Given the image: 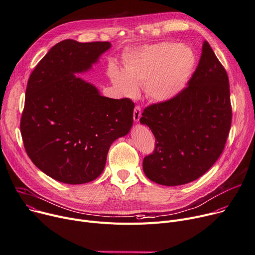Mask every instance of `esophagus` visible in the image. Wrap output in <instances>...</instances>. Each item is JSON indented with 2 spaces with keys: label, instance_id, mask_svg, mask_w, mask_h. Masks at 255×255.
Returning a JSON list of instances; mask_svg holds the SVG:
<instances>
[{
  "label": "esophagus",
  "instance_id": "obj_1",
  "mask_svg": "<svg viewBox=\"0 0 255 255\" xmlns=\"http://www.w3.org/2000/svg\"><path fill=\"white\" fill-rule=\"evenodd\" d=\"M142 115V111H141V107L140 106H135L133 109V121L134 122H139L141 119Z\"/></svg>",
  "mask_w": 255,
  "mask_h": 255
}]
</instances>
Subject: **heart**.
<instances>
[{
    "instance_id": "1",
    "label": "heart",
    "mask_w": 255,
    "mask_h": 255,
    "mask_svg": "<svg viewBox=\"0 0 255 255\" xmlns=\"http://www.w3.org/2000/svg\"><path fill=\"white\" fill-rule=\"evenodd\" d=\"M196 63L191 48L177 43H160L128 52L124 73L110 71L112 83L123 95L134 97L138 87L156 102H167L186 88Z\"/></svg>"
}]
</instances>
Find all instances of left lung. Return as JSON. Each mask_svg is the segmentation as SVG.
<instances>
[{"label": "left lung", "mask_w": 255, "mask_h": 255, "mask_svg": "<svg viewBox=\"0 0 255 255\" xmlns=\"http://www.w3.org/2000/svg\"><path fill=\"white\" fill-rule=\"evenodd\" d=\"M140 123L155 136L154 152L144 158L143 170L156 184H188L219 159L232 123L230 85L206 41L188 87L174 99L145 108Z\"/></svg>", "instance_id": "left-lung-1"}]
</instances>
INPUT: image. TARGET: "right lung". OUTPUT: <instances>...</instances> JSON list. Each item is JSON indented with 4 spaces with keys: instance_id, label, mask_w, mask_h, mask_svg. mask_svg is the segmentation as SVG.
Instances as JSON below:
<instances>
[{
    "instance_id": "right-lung-1",
    "label": "right lung",
    "mask_w": 255,
    "mask_h": 255,
    "mask_svg": "<svg viewBox=\"0 0 255 255\" xmlns=\"http://www.w3.org/2000/svg\"><path fill=\"white\" fill-rule=\"evenodd\" d=\"M109 42L56 44L31 72L20 130L33 164L52 179L86 184L104 170L111 144L129 132L134 104L111 99L75 75L91 69Z\"/></svg>"
}]
</instances>
